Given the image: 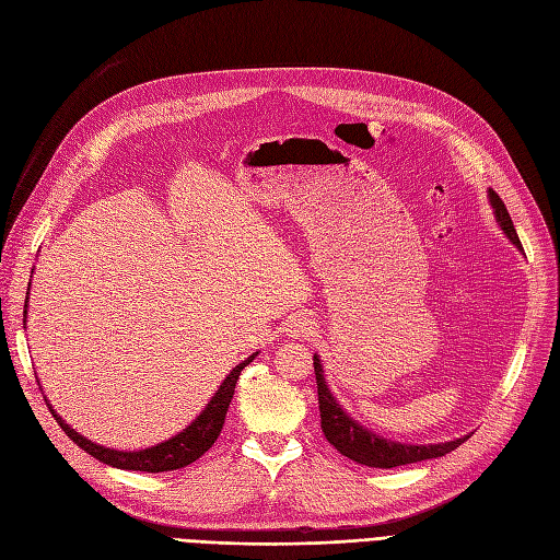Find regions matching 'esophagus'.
<instances>
[{
    "mask_svg": "<svg viewBox=\"0 0 560 560\" xmlns=\"http://www.w3.org/2000/svg\"><path fill=\"white\" fill-rule=\"evenodd\" d=\"M315 331V322L307 315H296L287 322V334L292 338H307Z\"/></svg>",
    "mask_w": 560,
    "mask_h": 560,
    "instance_id": "esophagus-1",
    "label": "esophagus"
}]
</instances>
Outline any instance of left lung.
<instances>
[{"label": "left lung", "instance_id": "left-lung-1", "mask_svg": "<svg viewBox=\"0 0 560 560\" xmlns=\"http://www.w3.org/2000/svg\"><path fill=\"white\" fill-rule=\"evenodd\" d=\"M489 201L493 206V215H495L500 229L505 231V236L516 247H522V241H518V236H516V229L512 224V218L508 213L503 199H500L493 189H489ZM313 365H315V377H317V400H319V417H322L324 438L329 440L342 456L357 460V464H361V466L396 468V466L417 464V460L445 456V454L454 452L460 442H466L470 438V435H464V438H456L450 442H438V445H405V442L380 438V435L371 433L369 429H363L359 421H354L340 408L338 400L329 392V384L324 382L322 359L317 354L313 359Z\"/></svg>", "mask_w": 560, "mask_h": 560}]
</instances>
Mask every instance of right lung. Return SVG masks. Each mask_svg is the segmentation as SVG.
<instances>
[{
    "instance_id": "obj_1",
    "label": "right lung",
    "mask_w": 560,
    "mask_h": 560,
    "mask_svg": "<svg viewBox=\"0 0 560 560\" xmlns=\"http://www.w3.org/2000/svg\"><path fill=\"white\" fill-rule=\"evenodd\" d=\"M259 352H255L253 357H247L243 363H238L234 371H231L224 382L220 384V389L215 392V396L208 400L206 408L201 410V415L189 423L187 429H183L178 435H173L155 447L148 450H139V452H118V450H108L96 445V442L83 438L81 433H75L69 423L55 415L52 405L46 400L48 410L52 412L55 421L60 423V429L79 445L83 452H88L90 456L100 458L102 464L113 466V468H122V470H141V472H166V470H178L185 468L189 464H195L199 456H203L210 447L215 445V440L222 431V423L226 419V410L229 402L234 398V389L241 371L245 365L253 361Z\"/></svg>"
}]
</instances>
